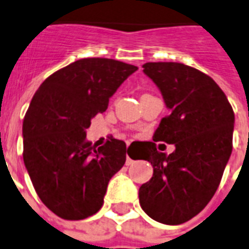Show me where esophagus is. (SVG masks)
Instances as JSON below:
<instances>
[{"label": "esophagus", "mask_w": 249, "mask_h": 249, "mask_svg": "<svg viewBox=\"0 0 249 249\" xmlns=\"http://www.w3.org/2000/svg\"><path fill=\"white\" fill-rule=\"evenodd\" d=\"M132 163H134V160H132V159L128 157V154H126V164H127V166H131Z\"/></svg>", "instance_id": "34e87169"}]
</instances>
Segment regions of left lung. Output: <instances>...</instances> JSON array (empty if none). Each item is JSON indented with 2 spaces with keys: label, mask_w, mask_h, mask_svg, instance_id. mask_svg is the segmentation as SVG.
<instances>
[{
  "label": "left lung",
  "mask_w": 249,
  "mask_h": 249,
  "mask_svg": "<svg viewBox=\"0 0 249 249\" xmlns=\"http://www.w3.org/2000/svg\"><path fill=\"white\" fill-rule=\"evenodd\" d=\"M170 109L153 140L175 144L170 156L144 145L153 178L139 189L141 208L153 220L180 225L199 213L217 190L232 150L234 112L218 85L181 63H145Z\"/></svg>",
  "instance_id": "8db88e82"
}]
</instances>
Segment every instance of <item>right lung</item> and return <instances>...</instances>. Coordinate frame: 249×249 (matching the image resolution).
Masks as SVG:
<instances>
[{
  "label": "right lung",
  "instance_id": "right-lung-1",
  "mask_svg": "<svg viewBox=\"0 0 249 249\" xmlns=\"http://www.w3.org/2000/svg\"><path fill=\"white\" fill-rule=\"evenodd\" d=\"M137 67L87 57L47 77L36 91L23 122V159L39 199L65 220L100 210L109 180L126 162V142L91 145L86 128L107 110L109 97Z\"/></svg>",
  "mask_w": 249,
  "mask_h": 249
}]
</instances>
